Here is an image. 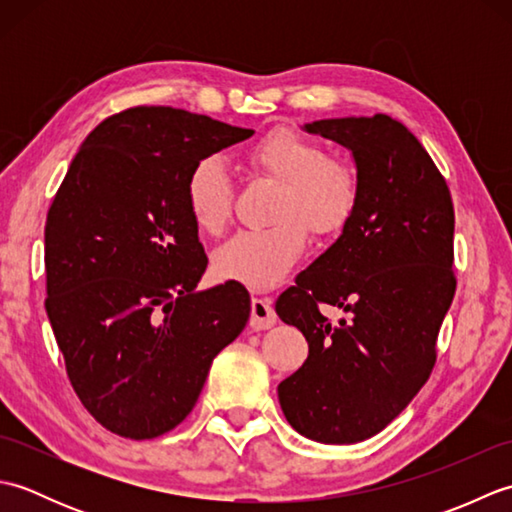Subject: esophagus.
Listing matches in <instances>:
<instances>
[{"label":"esophagus","mask_w":512,"mask_h":512,"mask_svg":"<svg viewBox=\"0 0 512 512\" xmlns=\"http://www.w3.org/2000/svg\"><path fill=\"white\" fill-rule=\"evenodd\" d=\"M277 323V314L270 299H253L250 301V328L268 330Z\"/></svg>","instance_id":"obj_1"}]
</instances>
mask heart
I'll list each match as a JSON object with an SVG mask.
<instances>
[{
	"mask_svg": "<svg viewBox=\"0 0 512 512\" xmlns=\"http://www.w3.org/2000/svg\"><path fill=\"white\" fill-rule=\"evenodd\" d=\"M253 176L277 182L266 228H244L215 248L213 270L226 281L268 290L279 286L317 237L345 231L361 202V176L350 160L328 156L317 138L275 127L246 149ZM184 202L200 231L217 235L233 209V180L220 160L200 158L184 182Z\"/></svg>",
	"mask_w": 512,
	"mask_h": 512,
	"instance_id": "heart-1",
	"label": "heart"
}]
</instances>
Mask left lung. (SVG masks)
<instances>
[{
  "label": "left lung",
  "instance_id": "left-lung-1",
  "mask_svg": "<svg viewBox=\"0 0 512 512\" xmlns=\"http://www.w3.org/2000/svg\"><path fill=\"white\" fill-rule=\"evenodd\" d=\"M352 151L361 202L341 237L277 299L310 354L277 387L292 429L325 444L376 436L436 365L453 295L451 191L409 129L387 114L306 125ZM348 312L332 324L320 312Z\"/></svg>",
  "mask_w": 512,
  "mask_h": 512
}]
</instances>
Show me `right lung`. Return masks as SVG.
Segmentation results:
<instances>
[{
  "instance_id": "1",
  "label": "right lung",
  "mask_w": 512,
  "mask_h": 512,
  "mask_svg": "<svg viewBox=\"0 0 512 512\" xmlns=\"http://www.w3.org/2000/svg\"><path fill=\"white\" fill-rule=\"evenodd\" d=\"M250 136L173 107H129L92 129L54 195L46 312L76 396L116 436L178 427L250 317L237 281L195 292L209 259L184 202L195 162Z\"/></svg>"
}]
</instances>
